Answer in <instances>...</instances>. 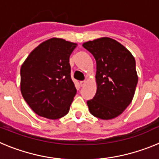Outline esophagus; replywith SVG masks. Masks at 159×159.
<instances>
[{
	"mask_svg": "<svg viewBox=\"0 0 159 159\" xmlns=\"http://www.w3.org/2000/svg\"><path fill=\"white\" fill-rule=\"evenodd\" d=\"M87 84V81L86 80H84V81H80V86L81 87H84L85 84Z\"/></svg>",
	"mask_w": 159,
	"mask_h": 159,
	"instance_id": "esophagus-1",
	"label": "esophagus"
}]
</instances>
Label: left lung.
<instances>
[{"label":"left lung","instance_id":"1","mask_svg":"<svg viewBox=\"0 0 159 159\" xmlns=\"http://www.w3.org/2000/svg\"><path fill=\"white\" fill-rule=\"evenodd\" d=\"M83 47L96 60V94L87 102L90 113L103 120L116 118L130 105L135 92V60L123 44L109 37L85 42Z\"/></svg>","mask_w":159,"mask_h":159}]
</instances>
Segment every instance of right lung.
Masks as SVG:
<instances>
[{"instance_id": "1", "label": "right lung", "mask_w": 159, "mask_h": 159, "mask_svg": "<svg viewBox=\"0 0 159 159\" xmlns=\"http://www.w3.org/2000/svg\"><path fill=\"white\" fill-rule=\"evenodd\" d=\"M77 43L51 38L34 48L20 67V92L36 115L64 117L76 94L71 78L70 55Z\"/></svg>"}]
</instances>
